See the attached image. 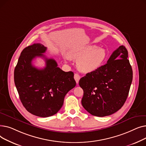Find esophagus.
Masks as SVG:
<instances>
[{
  "label": "esophagus",
  "mask_w": 146,
  "mask_h": 146,
  "mask_svg": "<svg viewBox=\"0 0 146 146\" xmlns=\"http://www.w3.org/2000/svg\"><path fill=\"white\" fill-rule=\"evenodd\" d=\"M74 79H75V80H76V83H77V84H78V83H79V80H80V77L79 74H77V73L74 74Z\"/></svg>",
  "instance_id": "1"
}]
</instances>
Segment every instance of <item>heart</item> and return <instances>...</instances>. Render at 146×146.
I'll list each match as a JSON object with an SVG mask.
<instances>
[{
    "label": "heart",
    "instance_id": "1",
    "mask_svg": "<svg viewBox=\"0 0 146 146\" xmlns=\"http://www.w3.org/2000/svg\"><path fill=\"white\" fill-rule=\"evenodd\" d=\"M68 54L70 58L78 59L77 67L84 73L96 70L103 65L106 58V51L95 45L72 48ZM64 60H67V57H64Z\"/></svg>",
    "mask_w": 146,
    "mask_h": 146
}]
</instances>
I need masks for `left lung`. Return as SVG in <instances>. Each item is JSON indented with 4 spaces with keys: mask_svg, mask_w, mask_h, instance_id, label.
Segmentation results:
<instances>
[{
    "mask_svg": "<svg viewBox=\"0 0 146 146\" xmlns=\"http://www.w3.org/2000/svg\"><path fill=\"white\" fill-rule=\"evenodd\" d=\"M124 45L115 50L107 63L79 80L83 90L82 104L89 113L105 117L124 105L133 80V70Z\"/></svg>",
    "mask_w": 146,
    "mask_h": 146,
    "instance_id": "left-lung-1",
    "label": "left lung"
}]
</instances>
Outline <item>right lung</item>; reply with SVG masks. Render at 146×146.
<instances>
[{
	"mask_svg": "<svg viewBox=\"0 0 146 146\" xmlns=\"http://www.w3.org/2000/svg\"><path fill=\"white\" fill-rule=\"evenodd\" d=\"M46 50L47 47L40 43L25 48L14 70V82L22 105L29 112L40 117L57 113L66 95L76 85L74 73L58 67L56 60L43 54ZM37 56L45 59L44 68L32 65V60Z\"/></svg>",
	"mask_w": 146,
	"mask_h": 146,
	"instance_id": "1",
	"label": "right lung"
}]
</instances>
